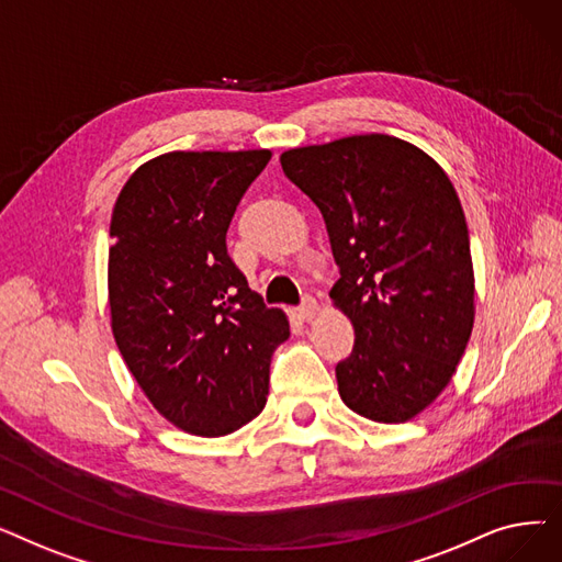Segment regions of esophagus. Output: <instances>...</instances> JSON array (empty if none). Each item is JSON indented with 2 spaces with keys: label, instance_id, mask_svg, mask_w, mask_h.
<instances>
[{
  "label": "esophagus",
  "instance_id": "obj_1",
  "mask_svg": "<svg viewBox=\"0 0 562 562\" xmlns=\"http://www.w3.org/2000/svg\"><path fill=\"white\" fill-rule=\"evenodd\" d=\"M299 314H301V318H305V321H312V318L318 314V303H316L312 296H307V299L301 303V307H299Z\"/></svg>",
  "mask_w": 562,
  "mask_h": 562
}]
</instances>
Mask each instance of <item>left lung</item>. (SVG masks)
Listing matches in <instances>:
<instances>
[{"mask_svg":"<svg viewBox=\"0 0 562 562\" xmlns=\"http://www.w3.org/2000/svg\"><path fill=\"white\" fill-rule=\"evenodd\" d=\"M282 170L323 214L356 330L335 369L341 401L378 424L415 419L445 390L474 328V266L441 166L387 134L293 147Z\"/></svg>","mask_w":562,"mask_h":562,"instance_id":"8db88e82","label":"left lung"}]
</instances>
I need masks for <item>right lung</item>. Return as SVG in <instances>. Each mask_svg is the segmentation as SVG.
Instances as JSON below:
<instances>
[{
    "mask_svg": "<svg viewBox=\"0 0 562 562\" xmlns=\"http://www.w3.org/2000/svg\"><path fill=\"white\" fill-rule=\"evenodd\" d=\"M271 150L168 153L138 166L111 214L109 307L117 350L159 415L221 437L269 396L289 339L227 255L225 234Z\"/></svg>",
    "mask_w": 562,
    "mask_h": 562,
    "instance_id": "right-lung-1",
    "label": "right lung"
}]
</instances>
